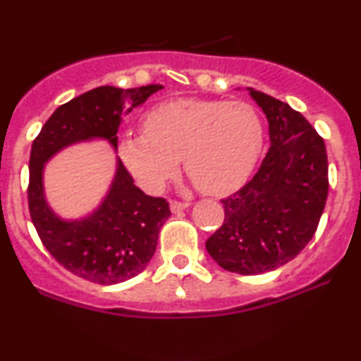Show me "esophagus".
Here are the masks:
<instances>
[{
  "label": "esophagus",
  "instance_id": "1",
  "mask_svg": "<svg viewBox=\"0 0 361 361\" xmlns=\"http://www.w3.org/2000/svg\"><path fill=\"white\" fill-rule=\"evenodd\" d=\"M188 207H190L188 202H178V200H173L171 202V210L175 214L181 212V210H185V209H188Z\"/></svg>",
  "mask_w": 361,
  "mask_h": 361
}]
</instances>
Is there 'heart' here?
I'll return each instance as SVG.
<instances>
[{"instance_id": "heart-1", "label": "heart", "mask_w": 361, "mask_h": 361, "mask_svg": "<svg viewBox=\"0 0 361 361\" xmlns=\"http://www.w3.org/2000/svg\"><path fill=\"white\" fill-rule=\"evenodd\" d=\"M144 134L123 135L118 154L146 192H159L180 159L198 190L224 195L251 175L263 146V127L243 102L181 98L156 105L142 120Z\"/></svg>"}]
</instances>
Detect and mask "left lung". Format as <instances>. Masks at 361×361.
Listing matches in <instances>:
<instances>
[{"mask_svg": "<svg viewBox=\"0 0 361 361\" xmlns=\"http://www.w3.org/2000/svg\"><path fill=\"white\" fill-rule=\"evenodd\" d=\"M250 93L267 114L270 149L256 175L224 198L226 219L205 243L224 270L239 275L276 270L295 258L316 234L329 190L324 139L316 128L287 103Z\"/></svg>", "mask_w": 361, "mask_h": 361, "instance_id": "left-lung-1", "label": "left lung"}]
</instances>
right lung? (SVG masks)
<instances>
[{"instance_id": "add662e5", "label": "right lung", "mask_w": 361, "mask_h": 361, "mask_svg": "<svg viewBox=\"0 0 361 361\" xmlns=\"http://www.w3.org/2000/svg\"><path fill=\"white\" fill-rule=\"evenodd\" d=\"M161 85L120 90L100 86L64 103L44 123L30 152L28 210L37 234L57 263L93 283L115 285L139 275L151 261L157 235L171 210L166 198L149 197L117 163V175L100 209L82 221H61L45 204L44 163L62 147L103 137L117 147L123 115L140 106Z\"/></svg>"}]
</instances>
